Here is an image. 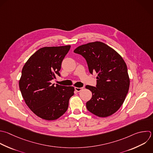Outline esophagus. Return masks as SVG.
Returning a JSON list of instances; mask_svg holds the SVG:
<instances>
[{
    "label": "esophagus",
    "instance_id": "1",
    "mask_svg": "<svg viewBox=\"0 0 153 153\" xmlns=\"http://www.w3.org/2000/svg\"><path fill=\"white\" fill-rule=\"evenodd\" d=\"M82 89H83V87H80V88H79V87H75V90L77 92L80 91L82 90Z\"/></svg>",
    "mask_w": 153,
    "mask_h": 153
}]
</instances>
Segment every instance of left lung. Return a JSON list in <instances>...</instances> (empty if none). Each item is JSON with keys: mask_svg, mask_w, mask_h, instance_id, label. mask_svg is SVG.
<instances>
[{"mask_svg": "<svg viewBox=\"0 0 153 153\" xmlns=\"http://www.w3.org/2000/svg\"><path fill=\"white\" fill-rule=\"evenodd\" d=\"M74 52L84 57L90 74H97L96 86H85L92 92L87 109L99 117L114 114L123 103L129 88L125 62L114 49L98 41L79 46Z\"/></svg>", "mask_w": 153, "mask_h": 153, "instance_id": "1", "label": "left lung"}]
</instances>
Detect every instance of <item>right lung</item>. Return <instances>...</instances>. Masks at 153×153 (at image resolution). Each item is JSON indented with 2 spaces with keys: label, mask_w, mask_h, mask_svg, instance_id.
<instances>
[{
  "label": "right lung",
  "mask_w": 153,
  "mask_h": 153,
  "mask_svg": "<svg viewBox=\"0 0 153 153\" xmlns=\"http://www.w3.org/2000/svg\"><path fill=\"white\" fill-rule=\"evenodd\" d=\"M71 45L44 47L39 49L23 68L19 87L28 107L37 116L54 120L67 111L69 99L74 94V87L51 84L60 76L62 62Z\"/></svg>",
  "instance_id": "add662e5"
}]
</instances>
